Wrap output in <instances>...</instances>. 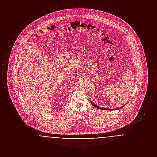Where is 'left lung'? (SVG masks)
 <instances>
[{
    "mask_svg": "<svg viewBox=\"0 0 157 157\" xmlns=\"http://www.w3.org/2000/svg\"><path fill=\"white\" fill-rule=\"evenodd\" d=\"M90 103H91V104L92 105L94 106H95V108H97L98 109H103V110H108V111H112V110H116V109H120L121 108H122L123 106H122V107H120L119 108H118V109H109V108H101V107H99V106H98L97 105H96L95 104H94L92 101H90Z\"/></svg>",
    "mask_w": 157,
    "mask_h": 157,
    "instance_id": "8db88e82",
    "label": "left lung"
}]
</instances>
